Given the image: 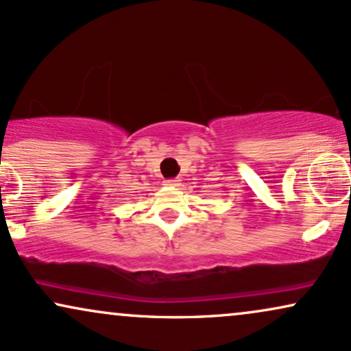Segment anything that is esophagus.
Returning <instances> with one entry per match:
<instances>
[{
    "label": "esophagus",
    "instance_id": "obj_1",
    "mask_svg": "<svg viewBox=\"0 0 351 351\" xmlns=\"http://www.w3.org/2000/svg\"><path fill=\"white\" fill-rule=\"evenodd\" d=\"M164 185H166V187L176 189V187H179V185H180V180H179V179H171V180H164Z\"/></svg>",
    "mask_w": 351,
    "mask_h": 351
}]
</instances>
